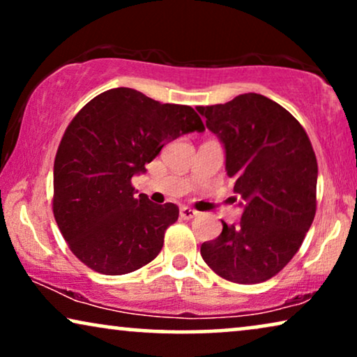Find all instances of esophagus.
I'll return each mask as SVG.
<instances>
[{"instance_id":"obj_1","label":"esophagus","mask_w":357,"mask_h":357,"mask_svg":"<svg viewBox=\"0 0 357 357\" xmlns=\"http://www.w3.org/2000/svg\"><path fill=\"white\" fill-rule=\"evenodd\" d=\"M197 211H195V209H192V208H188V206H182L180 208V218H183V219H193V218H197Z\"/></svg>"}]
</instances>
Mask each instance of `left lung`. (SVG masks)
I'll return each instance as SVG.
<instances>
[{
  "instance_id": "1",
  "label": "left lung",
  "mask_w": 357,
  "mask_h": 357,
  "mask_svg": "<svg viewBox=\"0 0 357 357\" xmlns=\"http://www.w3.org/2000/svg\"><path fill=\"white\" fill-rule=\"evenodd\" d=\"M197 110L221 139L243 208L241 222L222 221V232L203 243V260L238 284L270 280L296 255L315 218L319 167L309 136L284 107L255 92Z\"/></svg>"
}]
</instances>
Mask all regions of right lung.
<instances>
[{"instance_id":"obj_1","label":"right lung","mask_w":357,"mask_h":357,"mask_svg":"<svg viewBox=\"0 0 357 357\" xmlns=\"http://www.w3.org/2000/svg\"><path fill=\"white\" fill-rule=\"evenodd\" d=\"M192 131H204L192 107L160 104L130 87L102 92L77 112L56 151L53 214L86 266L126 275L159 255L178 208L136 195L131 177L144 174L169 141Z\"/></svg>"}]
</instances>
